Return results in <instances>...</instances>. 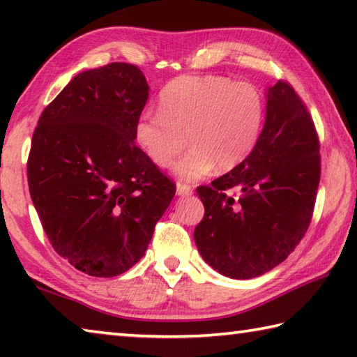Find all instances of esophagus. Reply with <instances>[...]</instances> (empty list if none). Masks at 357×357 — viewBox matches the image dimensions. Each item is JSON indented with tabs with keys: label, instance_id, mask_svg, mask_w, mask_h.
Wrapping results in <instances>:
<instances>
[{
	"label": "esophagus",
	"instance_id": "1",
	"mask_svg": "<svg viewBox=\"0 0 357 357\" xmlns=\"http://www.w3.org/2000/svg\"><path fill=\"white\" fill-rule=\"evenodd\" d=\"M192 192L193 190H192L190 185L178 183V185H176V195H179V197H189V195H192Z\"/></svg>",
	"mask_w": 357,
	"mask_h": 357
}]
</instances>
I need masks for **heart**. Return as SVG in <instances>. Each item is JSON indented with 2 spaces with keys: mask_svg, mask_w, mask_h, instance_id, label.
I'll return each mask as SVG.
<instances>
[{
  "mask_svg": "<svg viewBox=\"0 0 357 357\" xmlns=\"http://www.w3.org/2000/svg\"><path fill=\"white\" fill-rule=\"evenodd\" d=\"M159 108L140 114L135 140L157 167L168 168L185 148L187 135L192 149L174 165L184 181L243 164L257 146L266 116L255 84L219 75L174 78L162 89Z\"/></svg>",
  "mask_w": 357,
  "mask_h": 357,
  "instance_id": "b5f03b06",
  "label": "heart"
}]
</instances>
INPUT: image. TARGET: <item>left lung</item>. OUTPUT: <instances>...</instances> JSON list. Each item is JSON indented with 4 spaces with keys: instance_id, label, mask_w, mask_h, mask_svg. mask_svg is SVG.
<instances>
[{
    "instance_id": "obj_1",
    "label": "left lung",
    "mask_w": 357,
    "mask_h": 357,
    "mask_svg": "<svg viewBox=\"0 0 357 357\" xmlns=\"http://www.w3.org/2000/svg\"><path fill=\"white\" fill-rule=\"evenodd\" d=\"M266 99L252 154L197 189L204 217L193 239L204 261L229 279H253L285 261L315 208L321 160L310 113L285 82L268 88Z\"/></svg>"
}]
</instances>
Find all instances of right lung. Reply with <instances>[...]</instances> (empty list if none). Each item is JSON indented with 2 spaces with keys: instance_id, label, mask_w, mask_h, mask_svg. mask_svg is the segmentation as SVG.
<instances>
[{
  "instance_id": "obj_1",
  "label": "right lung",
  "mask_w": 357,
  "mask_h": 357,
  "mask_svg": "<svg viewBox=\"0 0 357 357\" xmlns=\"http://www.w3.org/2000/svg\"><path fill=\"white\" fill-rule=\"evenodd\" d=\"M148 96L137 66L83 70L33 134V204L53 249L88 275L114 277L140 261L176 192L135 144Z\"/></svg>"
}]
</instances>
